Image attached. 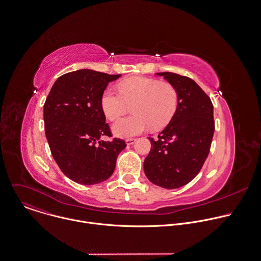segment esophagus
I'll use <instances>...</instances> for the list:
<instances>
[{
	"mask_svg": "<svg viewBox=\"0 0 261 261\" xmlns=\"http://www.w3.org/2000/svg\"><path fill=\"white\" fill-rule=\"evenodd\" d=\"M135 141H136V139H135V138H128V139H126V143H127L128 145L133 144Z\"/></svg>",
	"mask_w": 261,
	"mask_h": 261,
	"instance_id": "esophagus-1",
	"label": "esophagus"
}]
</instances>
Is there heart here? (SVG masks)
<instances>
[{"label": "heart", "instance_id": "obj_1", "mask_svg": "<svg viewBox=\"0 0 261 261\" xmlns=\"http://www.w3.org/2000/svg\"><path fill=\"white\" fill-rule=\"evenodd\" d=\"M119 92L107 88L100 105L106 117L115 121L125 115L132 106V116L119 120L113 126L119 137H132L150 127L154 130L167 126L179 106V93L174 84L154 78L135 76L118 84Z\"/></svg>", "mask_w": 261, "mask_h": 261}]
</instances>
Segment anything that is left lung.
<instances>
[{
    "label": "left lung",
    "mask_w": 261,
    "mask_h": 261,
    "mask_svg": "<svg viewBox=\"0 0 261 261\" xmlns=\"http://www.w3.org/2000/svg\"><path fill=\"white\" fill-rule=\"evenodd\" d=\"M156 74L176 86L179 106L158 138L148 137L151 148L143 168L151 183L176 189L197 176L210 153L215 132L214 106L193 79L172 72Z\"/></svg>",
    "instance_id": "obj_1"
}]
</instances>
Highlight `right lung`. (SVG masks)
I'll return each mask as SVG.
<instances>
[{"instance_id":"right-lung-1","label":"right lung","mask_w":261,"mask_h":261,"mask_svg":"<svg viewBox=\"0 0 261 261\" xmlns=\"http://www.w3.org/2000/svg\"><path fill=\"white\" fill-rule=\"evenodd\" d=\"M121 74L110 75L81 69L59 77L43 106L45 136L55 162L65 176L82 185L109 179L123 139L112 141V132L101 109L100 98L109 82Z\"/></svg>"}]
</instances>
